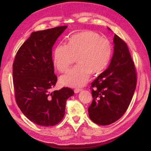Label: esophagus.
Masks as SVG:
<instances>
[{"label":"esophagus","mask_w":151,"mask_h":151,"mask_svg":"<svg viewBox=\"0 0 151 151\" xmlns=\"http://www.w3.org/2000/svg\"><path fill=\"white\" fill-rule=\"evenodd\" d=\"M83 91V89H74V93H78L79 92H81V91Z\"/></svg>","instance_id":"obj_1"}]
</instances>
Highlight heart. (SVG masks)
<instances>
[{
    "mask_svg": "<svg viewBox=\"0 0 151 151\" xmlns=\"http://www.w3.org/2000/svg\"><path fill=\"white\" fill-rule=\"evenodd\" d=\"M113 48L109 41L97 33L86 30L68 38L66 45H58L53 52V65L60 72H66L74 57L78 65L60 77V83L70 87H81L89 80L91 72L103 70L109 63Z\"/></svg>",
    "mask_w": 151,
    "mask_h": 151,
    "instance_id": "1",
    "label": "heart"
}]
</instances>
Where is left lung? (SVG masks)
<instances>
[{
	"mask_svg": "<svg viewBox=\"0 0 151 151\" xmlns=\"http://www.w3.org/2000/svg\"><path fill=\"white\" fill-rule=\"evenodd\" d=\"M109 30H111L108 28ZM114 52L108 67L92 83L90 119L99 125L115 122L125 113L137 84V74L126 43L115 35Z\"/></svg>",
	"mask_w": 151,
	"mask_h": 151,
	"instance_id": "8db88e82",
	"label": "left lung"
}]
</instances>
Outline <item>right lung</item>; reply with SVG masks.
<instances>
[{
  "label": "right lung",
  "mask_w": 151,
  "mask_h": 151,
  "mask_svg": "<svg viewBox=\"0 0 151 151\" xmlns=\"http://www.w3.org/2000/svg\"><path fill=\"white\" fill-rule=\"evenodd\" d=\"M67 26L33 32L21 45L13 63L16 103L22 113L38 125L54 126L65 115L66 101L74 91L63 88L51 91L54 74L52 47Z\"/></svg>",
  "instance_id": "obj_1"
}]
</instances>
